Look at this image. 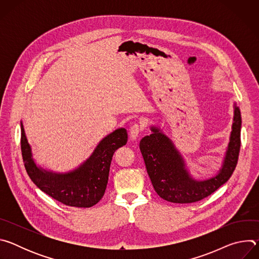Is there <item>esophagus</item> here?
Returning a JSON list of instances; mask_svg holds the SVG:
<instances>
[{"instance_id": "1", "label": "esophagus", "mask_w": 259, "mask_h": 259, "mask_svg": "<svg viewBox=\"0 0 259 259\" xmlns=\"http://www.w3.org/2000/svg\"><path fill=\"white\" fill-rule=\"evenodd\" d=\"M142 131V127L139 124H133L130 129H129V133H130V137L132 139H135L136 137H138V135L141 133Z\"/></svg>"}]
</instances>
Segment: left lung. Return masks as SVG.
Masks as SVG:
<instances>
[{
    "label": "left lung",
    "mask_w": 259,
    "mask_h": 259,
    "mask_svg": "<svg viewBox=\"0 0 259 259\" xmlns=\"http://www.w3.org/2000/svg\"><path fill=\"white\" fill-rule=\"evenodd\" d=\"M241 125L240 108L235 105L234 123L223 167L217 175L201 181L192 178L172 140L160 129L152 127L153 133L140 140L139 149L156 193L168 202L189 204L201 201L218 190L230 179L237 166Z\"/></svg>",
    "instance_id": "8db88e82"
}]
</instances>
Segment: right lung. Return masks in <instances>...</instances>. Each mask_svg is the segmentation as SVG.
<instances>
[{
    "label": "right lung",
    "instance_id": "add662e5",
    "mask_svg": "<svg viewBox=\"0 0 259 259\" xmlns=\"http://www.w3.org/2000/svg\"><path fill=\"white\" fill-rule=\"evenodd\" d=\"M127 139L126 129H117L98 143L90 158L79 168L67 173H54L35 165L21 123V154L29 178L42 192L70 207L89 208L101 200L114 153L127 143Z\"/></svg>",
    "mask_w": 259,
    "mask_h": 259
}]
</instances>
